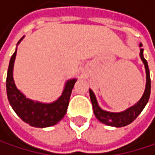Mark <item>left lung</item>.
<instances>
[{
  "instance_id": "8db88e82",
  "label": "left lung",
  "mask_w": 155,
  "mask_h": 155,
  "mask_svg": "<svg viewBox=\"0 0 155 155\" xmlns=\"http://www.w3.org/2000/svg\"><path fill=\"white\" fill-rule=\"evenodd\" d=\"M139 46L141 47L142 44L140 43ZM140 58L141 61H143L144 65H145V70H146V87H145V91L142 97L137 103H135L134 106L128 108L127 110L120 112V113H111V112H107L102 110L97 103V97L94 96V92L89 89L90 93V98L93 104V110L94 114L96 115V117L100 121L102 122L103 124H106L108 126H112V127H124L127 126L138 117L143 111V109L145 108L147 105L149 98H150V70H149V66L148 62L143 56V49H140Z\"/></svg>"
}]
</instances>
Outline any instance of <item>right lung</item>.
Returning <instances> with one entry per match:
<instances>
[{"mask_svg":"<svg viewBox=\"0 0 155 155\" xmlns=\"http://www.w3.org/2000/svg\"><path fill=\"white\" fill-rule=\"evenodd\" d=\"M23 38L18 41L19 44ZM17 49L9 61L6 77V93L8 101L15 113L27 124L37 128H46L54 126L61 121L67 112L72 90L77 78L66 81L61 96L52 103H42L27 98L17 89L13 78V68Z\"/></svg>","mask_w":155,"mask_h":155,"instance_id":"add662e5","label":"right lung"}]
</instances>
